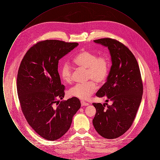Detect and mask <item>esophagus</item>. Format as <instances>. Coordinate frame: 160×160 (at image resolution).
Wrapping results in <instances>:
<instances>
[{"label": "esophagus", "mask_w": 160, "mask_h": 160, "mask_svg": "<svg viewBox=\"0 0 160 160\" xmlns=\"http://www.w3.org/2000/svg\"><path fill=\"white\" fill-rule=\"evenodd\" d=\"M81 104H82V106H89V103H88V102H84L83 101H81Z\"/></svg>", "instance_id": "1"}]
</instances>
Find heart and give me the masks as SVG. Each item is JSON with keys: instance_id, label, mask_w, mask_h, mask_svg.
Returning a JSON list of instances; mask_svg holds the SVG:
<instances>
[{"instance_id": "obj_1", "label": "heart", "mask_w": 160, "mask_h": 160, "mask_svg": "<svg viewBox=\"0 0 160 160\" xmlns=\"http://www.w3.org/2000/svg\"><path fill=\"white\" fill-rule=\"evenodd\" d=\"M74 63L81 68L86 69V77L97 83H102L106 79L108 72L109 62L106 56H98L92 52L83 50L77 54L73 59ZM60 76L67 83L72 80V71L68 63H64L60 68ZM97 89L96 84L89 81L84 84H77L68 91L71 97L83 100L88 99Z\"/></svg>"}]
</instances>
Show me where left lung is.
I'll return each mask as SVG.
<instances>
[{
	"label": "left lung",
	"mask_w": 160,
	"mask_h": 160,
	"mask_svg": "<svg viewBox=\"0 0 160 160\" xmlns=\"http://www.w3.org/2000/svg\"><path fill=\"white\" fill-rule=\"evenodd\" d=\"M93 41L108 47L112 62L107 82L96 95L106 97L107 102L113 103H93L97 113L92 122L99 135L113 139L123 135L134 122L142 98L143 83L137 60L127 47L112 38Z\"/></svg>",
	"instance_id": "1"
}]
</instances>
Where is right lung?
Listing matches in <instances>:
<instances>
[{
  "instance_id": "right-lung-1",
  "label": "right lung",
  "mask_w": 160,
  "mask_h": 160,
  "mask_svg": "<svg viewBox=\"0 0 160 160\" xmlns=\"http://www.w3.org/2000/svg\"><path fill=\"white\" fill-rule=\"evenodd\" d=\"M78 45L56 39L38 42L25 54L18 69L17 89L23 114L32 129L48 140H57L68 131L81 107L76 97L55 106L65 96L59 61Z\"/></svg>"
}]
</instances>
